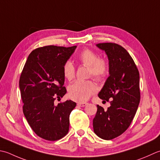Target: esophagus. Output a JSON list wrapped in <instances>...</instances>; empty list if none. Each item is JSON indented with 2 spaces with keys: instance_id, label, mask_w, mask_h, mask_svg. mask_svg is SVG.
Listing matches in <instances>:
<instances>
[{
  "instance_id": "34e87169",
  "label": "esophagus",
  "mask_w": 160,
  "mask_h": 160,
  "mask_svg": "<svg viewBox=\"0 0 160 160\" xmlns=\"http://www.w3.org/2000/svg\"><path fill=\"white\" fill-rule=\"evenodd\" d=\"M87 105L86 102H78L77 105L79 106V107H84Z\"/></svg>"
}]
</instances>
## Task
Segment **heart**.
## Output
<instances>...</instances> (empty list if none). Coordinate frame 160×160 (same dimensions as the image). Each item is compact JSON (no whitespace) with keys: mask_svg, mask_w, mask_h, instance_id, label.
<instances>
[{"mask_svg":"<svg viewBox=\"0 0 160 160\" xmlns=\"http://www.w3.org/2000/svg\"><path fill=\"white\" fill-rule=\"evenodd\" d=\"M80 64L88 67L89 74L97 80H104L109 73V63L105 58H98L96 52L89 48L81 51L78 56ZM64 76L68 80L75 77L76 68L70 61L66 62L63 66ZM96 92L95 84L91 81H76L68 87V96L75 101H87Z\"/></svg>","mask_w":160,"mask_h":160,"instance_id":"b5f03b06","label":"heart"}]
</instances>
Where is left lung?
Instances as JSON below:
<instances>
[{
	"mask_svg": "<svg viewBox=\"0 0 160 160\" xmlns=\"http://www.w3.org/2000/svg\"><path fill=\"white\" fill-rule=\"evenodd\" d=\"M96 46L108 55L109 73L98 97L112 101L107 110L97 105L93 128L100 138L110 140L128 129L136 114L140 101L139 73L123 47L115 43H98Z\"/></svg>",
	"mask_w": 160,
	"mask_h": 160,
	"instance_id": "8db88e82",
	"label": "left lung"
}]
</instances>
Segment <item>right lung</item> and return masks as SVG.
<instances>
[{
    "label": "right lung",
    "mask_w": 160,
    "mask_h": 160,
    "mask_svg": "<svg viewBox=\"0 0 160 160\" xmlns=\"http://www.w3.org/2000/svg\"><path fill=\"white\" fill-rule=\"evenodd\" d=\"M76 46H46L30 52L21 74L23 112L28 124L41 138L62 139L68 132L69 116L76 106L71 101L54 103L67 93L63 66Z\"/></svg>",
    "instance_id": "1"
}]
</instances>
